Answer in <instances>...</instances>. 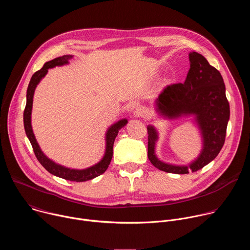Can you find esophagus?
<instances>
[{"mask_svg":"<svg viewBox=\"0 0 250 250\" xmlns=\"http://www.w3.org/2000/svg\"><path fill=\"white\" fill-rule=\"evenodd\" d=\"M147 115V109L145 106H137V108L133 111V116L135 118H145Z\"/></svg>","mask_w":250,"mask_h":250,"instance_id":"34e87169","label":"esophagus"}]
</instances>
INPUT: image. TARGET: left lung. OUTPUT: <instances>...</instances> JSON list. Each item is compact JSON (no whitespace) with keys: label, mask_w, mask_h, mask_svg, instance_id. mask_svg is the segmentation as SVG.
Here are the masks:
<instances>
[{"label":"left lung","mask_w":250,"mask_h":250,"mask_svg":"<svg viewBox=\"0 0 250 250\" xmlns=\"http://www.w3.org/2000/svg\"><path fill=\"white\" fill-rule=\"evenodd\" d=\"M189 59L190 69L185 82L164 88L156 100V106L160 115L169 119L194 115L203 135L204 146L200 156L188 166L164 163L154 152L157 131L148 125V159L153 166L167 173L196 172L215 159L224 146L229 120V104L220 71L198 52H191Z\"/></svg>","instance_id":"left-lung-1"}]
</instances>
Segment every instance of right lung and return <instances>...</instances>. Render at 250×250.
<instances>
[{
	"label": "right lung",
	"instance_id": "obj_1",
	"mask_svg": "<svg viewBox=\"0 0 250 250\" xmlns=\"http://www.w3.org/2000/svg\"><path fill=\"white\" fill-rule=\"evenodd\" d=\"M72 58V55H63L60 57H57L51 61L46 62L43 67L37 71L35 72L28 84L27 91H26V104L23 111V125H24V130L25 133L30 141L33 152L37 156L38 160L40 163L51 174L63 178L65 180L69 181H74V182H84L93 179L95 177H98L102 175L106 169H108L112 157H113V146H114V142L115 139L118 135L119 130L124 127L126 124V120H121L115 125H113L108 131H106L105 134V152L103 157V159L97 163L96 165L89 167L87 169L83 170H76V169H70L66 168L64 166H61L59 164H56L49 158H47L43 152L42 151L37 139H35V136L33 134L32 128H31V123H30V116H31V109H32V102H33V94L34 90L37 88L38 84L41 82V80L46 75L47 71L49 68H53L55 66H61L64 64L68 63V60Z\"/></svg>",
	"mask_w": 250,
	"mask_h": 250
}]
</instances>
